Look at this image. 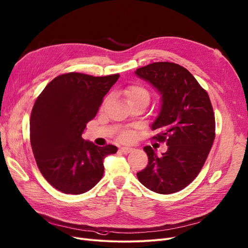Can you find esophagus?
I'll list each match as a JSON object with an SVG mask.
<instances>
[{
    "instance_id": "obj_1",
    "label": "esophagus",
    "mask_w": 248,
    "mask_h": 248,
    "mask_svg": "<svg viewBox=\"0 0 248 248\" xmlns=\"http://www.w3.org/2000/svg\"><path fill=\"white\" fill-rule=\"evenodd\" d=\"M133 148H131V147H122L121 149H120V151L122 153H124V154H128V153H131V152H133Z\"/></svg>"
}]
</instances>
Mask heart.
Masks as SVG:
<instances>
[{"label": "heart", "instance_id": "1", "mask_svg": "<svg viewBox=\"0 0 248 248\" xmlns=\"http://www.w3.org/2000/svg\"><path fill=\"white\" fill-rule=\"evenodd\" d=\"M124 95L127 99L128 102L132 101H137V100H150V93L149 91L142 87V86L139 85H131L124 90ZM127 138L126 134L122 135L121 139L124 140Z\"/></svg>", "mask_w": 248, "mask_h": 248}]
</instances>
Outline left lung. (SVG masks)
<instances>
[{"label":"left lung","instance_id":"8db88e82","mask_svg":"<svg viewBox=\"0 0 248 248\" xmlns=\"http://www.w3.org/2000/svg\"><path fill=\"white\" fill-rule=\"evenodd\" d=\"M139 78L161 94V108L151 125L154 139L168 149L159 156L146 146L149 162L137 173L139 181L161 195L177 192L200 173L215 139V115L207 91L184 67L158 62L137 69Z\"/></svg>","mask_w":248,"mask_h":248}]
</instances>
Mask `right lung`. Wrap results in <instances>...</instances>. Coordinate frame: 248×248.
Returning a JSON list of instances; mask_svg holds the SVG:
<instances>
[{"mask_svg": "<svg viewBox=\"0 0 248 248\" xmlns=\"http://www.w3.org/2000/svg\"><path fill=\"white\" fill-rule=\"evenodd\" d=\"M118 78V74H63L37 97L30 116V143L41 174L58 190L69 195L90 190L103 176V159L116 153L115 146L98 147L82 134Z\"/></svg>", "mask_w": 248, "mask_h": 248, "instance_id": "obj_1", "label": "right lung"}]
</instances>
